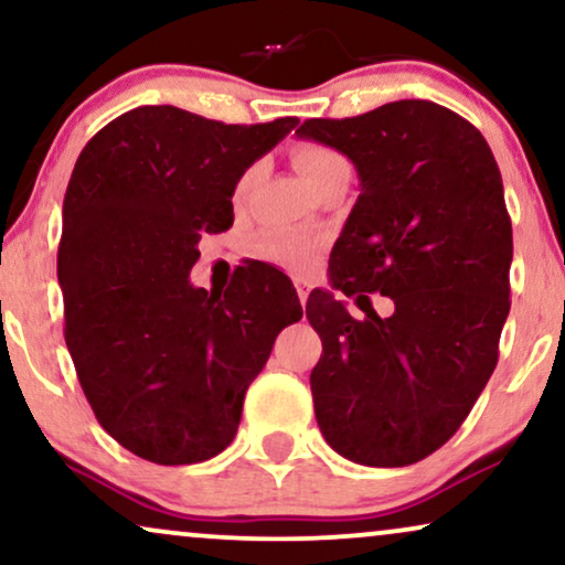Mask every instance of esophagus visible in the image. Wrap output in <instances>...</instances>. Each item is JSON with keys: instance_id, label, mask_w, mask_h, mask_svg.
<instances>
[{"instance_id": "obj_1", "label": "esophagus", "mask_w": 565, "mask_h": 565, "mask_svg": "<svg viewBox=\"0 0 565 565\" xmlns=\"http://www.w3.org/2000/svg\"><path fill=\"white\" fill-rule=\"evenodd\" d=\"M295 289H297V297L299 302H307V297H310V281H305V278H295Z\"/></svg>"}]
</instances>
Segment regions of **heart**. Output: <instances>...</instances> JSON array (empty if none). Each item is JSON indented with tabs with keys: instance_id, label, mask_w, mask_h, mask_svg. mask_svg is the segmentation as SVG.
<instances>
[{
	"instance_id": "b5f03b06",
	"label": "heart",
	"mask_w": 565,
	"mask_h": 565,
	"mask_svg": "<svg viewBox=\"0 0 565 565\" xmlns=\"http://www.w3.org/2000/svg\"><path fill=\"white\" fill-rule=\"evenodd\" d=\"M291 159H295V167L312 190H318L320 184L333 180L335 174H349V161L339 151L323 146V142H299V146H295V151H291ZM255 177H258V169L255 167H249L239 177L237 188H234V200H242L247 195ZM255 253L266 260L281 263L287 268L307 270L316 266L320 258V242L299 232L268 230L255 239Z\"/></svg>"
}]
</instances>
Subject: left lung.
<instances>
[{
  "instance_id": "8db88e82",
  "label": "left lung",
  "mask_w": 565,
  "mask_h": 565,
  "mask_svg": "<svg viewBox=\"0 0 565 565\" xmlns=\"http://www.w3.org/2000/svg\"><path fill=\"white\" fill-rule=\"evenodd\" d=\"M352 159L362 192L335 239L333 289L307 320L323 341L310 373L320 433L365 467H406L446 443L498 365L511 307V218L488 140L433 102H394L297 130ZM395 299L381 319L367 294Z\"/></svg>"
}]
</instances>
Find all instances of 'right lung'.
Here are the masks:
<instances>
[{
	"label": "right lung",
	"mask_w": 565,
	"mask_h": 565,
	"mask_svg": "<svg viewBox=\"0 0 565 565\" xmlns=\"http://www.w3.org/2000/svg\"><path fill=\"white\" fill-rule=\"evenodd\" d=\"M297 122L138 106L77 156L56 253L64 341L96 419L140 459L177 467L224 451L278 331L302 318L266 263L224 295L190 284L200 237L234 224L237 180Z\"/></svg>",
	"instance_id": "right-lung-1"
}]
</instances>
